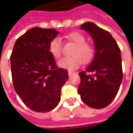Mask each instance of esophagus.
Segmentation results:
<instances>
[{"label": "esophagus", "instance_id": "34e87169", "mask_svg": "<svg viewBox=\"0 0 133 133\" xmlns=\"http://www.w3.org/2000/svg\"><path fill=\"white\" fill-rule=\"evenodd\" d=\"M73 73H75V72H72V71H70V70H69V71H68V75H69V76H71V75H72Z\"/></svg>", "mask_w": 133, "mask_h": 133}]
</instances>
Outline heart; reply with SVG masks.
<instances>
[{
    "label": "heart",
    "mask_w": 133,
    "mask_h": 133,
    "mask_svg": "<svg viewBox=\"0 0 133 133\" xmlns=\"http://www.w3.org/2000/svg\"><path fill=\"white\" fill-rule=\"evenodd\" d=\"M65 38L75 44L71 51V57L62 58L58 62L59 66L72 70L77 69L82 64L88 63L95 56V50L92 44L86 42V38L79 32H72L67 34ZM49 51L55 58H59L63 51V45L59 38H52L49 44Z\"/></svg>",
    "instance_id": "b5f03b06"
}]
</instances>
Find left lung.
Returning a JSON list of instances; mask_svg holds the SVG:
<instances>
[{
	"label": "left lung",
	"instance_id": "8db88e82",
	"mask_svg": "<svg viewBox=\"0 0 133 133\" xmlns=\"http://www.w3.org/2000/svg\"><path fill=\"white\" fill-rule=\"evenodd\" d=\"M95 42V55L85 71L79 73L78 93L87 105L95 109L105 108L114 100L123 80L120 49L108 31L91 22L81 25Z\"/></svg>",
	"mask_w": 133,
	"mask_h": 133
}]
</instances>
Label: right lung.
Masks as SVG:
<instances>
[{
	"mask_svg": "<svg viewBox=\"0 0 133 133\" xmlns=\"http://www.w3.org/2000/svg\"><path fill=\"white\" fill-rule=\"evenodd\" d=\"M59 32L33 28L19 37L10 55L14 89L28 108L38 112L52 110L61 100L68 70L59 68L49 51L50 41Z\"/></svg>",
	"mask_w": 133,
	"mask_h": 133,
	"instance_id": "right-lung-1",
	"label": "right lung"
}]
</instances>
